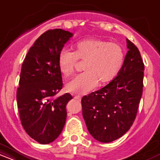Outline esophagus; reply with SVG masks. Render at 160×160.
Returning <instances> with one entry per match:
<instances>
[{"label": "esophagus", "instance_id": "1", "mask_svg": "<svg viewBox=\"0 0 160 160\" xmlns=\"http://www.w3.org/2000/svg\"><path fill=\"white\" fill-rule=\"evenodd\" d=\"M74 98H76V99H78V100L80 101V100H81V95H75V96H74Z\"/></svg>", "mask_w": 160, "mask_h": 160}]
</instances>
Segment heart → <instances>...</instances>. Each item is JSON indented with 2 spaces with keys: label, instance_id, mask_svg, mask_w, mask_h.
Instances as JSON below:
<instances>
[{
  "label": "heart",
  "instance_id": "obj_1",
  "mask_svg": "<svg viewBox=\"0 0 160 160\" xmlns=\"http://www.w3.org/2000/svg\"><path fill=\"white\" fill-rule=\"evenodd\" d=\"M78 60L86 62L85 72L77 75L66 85L71 92L85 94L98 82L107 83L119 74L124 62L123 49L116 43L99 39H86L78 42L74 52L62 49L58 56V65L63 76L74 72Z\"/></svg>",
  "mask_w": 160,
  "mask_h": 160
}]
</instances>
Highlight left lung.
I'll use <instances>...</instances> for the list:
<instances>
[{"mask_svg":"<svg viewBox=\"0 0 160 160\" xmlns=\"http://www.w3.org/2000/svg\"><path fill=\"white\" fill-rule=\"evenodd\" d=\"M126 40L128 51L117 76L81 100L88 131L100 142H111L128 131L135 120L142 95L144 62L136 46Z\"/></svg>","mask_w":160,"mask_h":160,"instance_id":"8db88e82","label":"left lung"}]
</instances>
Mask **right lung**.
<instances>
[{
    "instance_id": "1",
    "label": "right lung",
    "mask_w": 160,
    "mask_h": 160,
    "mask_svg": "<svg viewBox=\"0 0 160 160\" xmlns=\"http://www.w3.org/2000/svg\"><path fill=\"white\" fill-rule=\"evenodd\" d=\"M72 33L56 28L42 34L29 49L22 65L16 100L19 117L28 135L38 143L55 141L65 124L66 104L72 96L59 97L62 73L58 60Z\"/></svg>"
}]
</instances>
